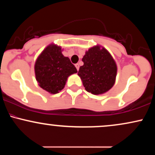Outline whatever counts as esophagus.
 <instances>
[{"instance_id": "34e87169", "label": "esophagus", "mask_w": 155, "mask_h": 155, "mask_svg": "<svg viewBox=\"0 0 155 155\" xmlns=\"http://www.w3.org/2000/svg\"><path fill=\"white\" fill-rule=\"evenodd\" d=\"M75 66L76 68V69H77V71H79V63L75 64Z\"/></svg>"}]
</instances>
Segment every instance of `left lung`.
Instances as JSON below:
<instances>
[{"label":"left lung","instance_id":"1","mask_svg":"<svg viewBox=\"0 0 155 155\" xmlns=\"http://www.w3.org/2000/svg\"><path fill=\"white\" fill-rule=\"evenodd\" d=\"M84 65L78 75L85 90L93 95H101L111 90L116 81L117 63L106 48L94 46L86 51Z\"/></svg>","mask_w":155,"mask_h":155}]
</instances>
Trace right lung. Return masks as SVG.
Returning a JSON list of instances; mask_svg holds the SVG:
<instances>
[{
	"mask_svg": "<svg viewBox=\"0 0 155 155\" xmlns=\"http://www.w3.org/2000/svg\"><path fill=\"white\" fill-rule=\"evenodd\" d=\"M63 50L60 46L51 44L35 60V79L40 87L50 94L61 91L65 87L68 77L77 73L70 59L62 54Z\"/></svg>",
	"mask_w": 155,
	"mask_h": 155,
	"instance_id": "add662e5",
	"label": "right lung"
}]
</instances>
